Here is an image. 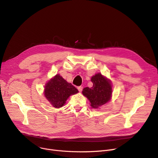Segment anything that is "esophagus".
<instances>
[{
  "label": "esophagus",
  "instance_id": "1",
  "mask_svg": "<svg viewBox=\"0 0 158 158\" xmlns=\"http://www.w3.org/2000/svg\"><path fill=\"white\" fill-rule=\"evenodd\" d=\"M82 89H83V88L82 87V86H79V87H78V91L80 92H81L82 91Z\"/></svg>",
  "mask_w": 158,
  "mask_h": 158
}]
</instances>
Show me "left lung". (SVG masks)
<instances>
[{
    "mask_svg": "<svg viewBox=\"0 0 158 158\" xmlns=\"http://www.w3.org/2000/svg\"><path fill=\"white\" fill-rule=\"evenodd\" d=\"M93 83L92 88L83 89L82 94L90 102L94 109H99L107 103L112 97V84L111 80L101 73H97L91 78Z\"/></svg>",
    "mask_w": 158,
    "mask_h": 158,
    "instance_id": "left-lung-1",
    "label": "left lung"
}]
</instances>
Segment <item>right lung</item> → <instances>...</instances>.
Returning <instances> with one entry per match:
<instances>
[{
	"mask_svg": "<svg viewBox=\"0 0 158 158\" xmlns=\"http://www.w3.org/2000/svg\"><path fill=\"white\" fill-rule=\"evenodd\" d=\"M44 92L52 107L60 108L64 106L70 95L78 93V90L57 74L45 84Z\"/></svg>",
	"mask_w": 158,
	"mask_h": 158,
	"instance_id": "right-lung-1",
	"label": "right lung"
}]
</instances>
